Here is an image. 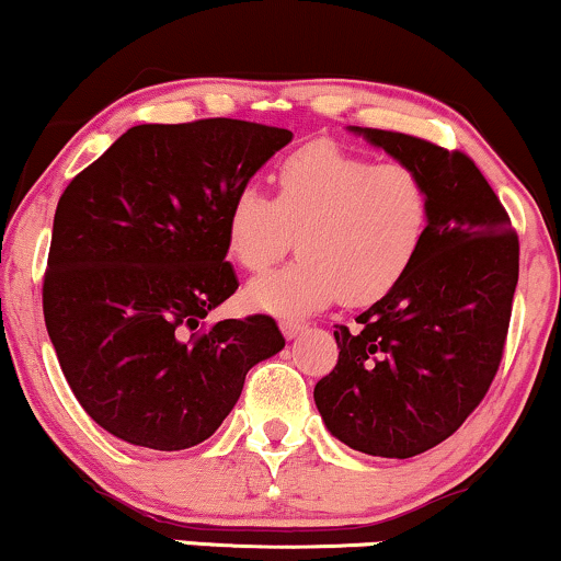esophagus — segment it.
Listing matches in <instances>:
<instances>
[{
    "mask_svg": "<svg viewBox=\"0 0 561 561\" xmlns=\"http://www.w3.org/2000/svg\"><path fill=\"white\" fill-rule=\"evenodd\" d=\"M279 329H282V333H285L287 339H297V336H300V333L305 331V323H297V321H282V323H279Z\"/></svg>",
    "mask_w": 561,
    "mask_h": 561,
    "instance_id": "obj_1",
    "label": "esophagus"
}]
</instances>
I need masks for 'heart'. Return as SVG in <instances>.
I'll return each mask as SVG.
<instances>
[{
  "label": "heart",
  "mask_w": 561,
  "mask_h": 561,
  "mask_svg": "<svg viewBox=\"0 0 561 561\" xmlns=\"http://www.w3.org/2000/svg\"><path fill=\"white\" fill-rule=\"evenodd\" d=\"M276 196L238 191L225 238L230 256L259 274L293 251L282 272L253 279L245 300L274 316H308L386 297L414 264L430 225V194L407 165H375L333 141H313L276 168Z\"/></svg>",
  "instance_id": "b5f03b06"
}]
</instances>
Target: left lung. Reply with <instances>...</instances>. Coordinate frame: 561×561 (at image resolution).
<instances>
[{
	"label": "left lung",
	"instance_id": "8db88e82",
	"mask_svg": "<svg viewBox=\"0 0 561 561\" xmlns=\"http://www.w3.org/2000/svg\"><path fill=\"white\" fill-rule=\"evenodd\" d=\"M359 134L420 173L430 225L407 276L336 325L339 363L316 382L325 430L350 448L411 458L448 439L497 375L517 285L510 217L463 152L399 131Z\"/></svg>",
	"mask_w": 561,
	"mask_h": 561
}]
</instances>
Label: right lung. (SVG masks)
Here are the masks:
<instances>
[{
    "instance_id": "obj_1",
    "label": "right lung",
    "mask_w": 561,
    "mask_h": 561,
    "mask_svg": "<svg viewBox=\"0 0 561 561\" xmlns=\"http://www.w3.org/2000/svg\"><path fill=\"white\" fill-rule=\"evenodd\" d=\"M293 141L276 126L141 124L69 183L54 215L44 318L82 409L152 450L215 435L245 375L285 336L274 318L202 321L238 289L230 202Z\"/></svg>"
}]
</instances>
